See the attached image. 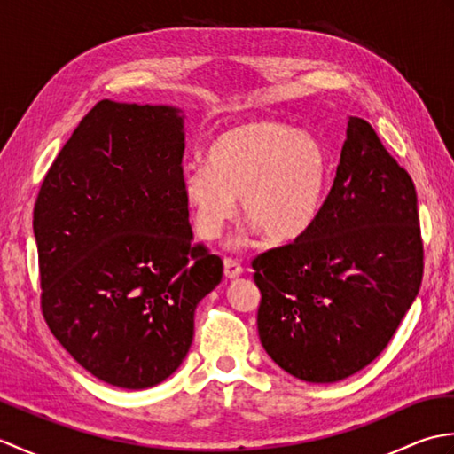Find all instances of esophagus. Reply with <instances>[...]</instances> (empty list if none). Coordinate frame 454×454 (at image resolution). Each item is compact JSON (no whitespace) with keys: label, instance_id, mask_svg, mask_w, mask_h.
Listing matches in <instances>:
<instances>
[{"label":"esophagus","instance_id":"34e87169","mask_svg":"<svg viewBox=\"0 0 454 454\" xmlns=\"http://www.w3.org/2000/svg\"><path fill=\"white\" fill-rule=\"evenodd\" d=\"M242 265H239L236 259H224V275H226V278H238L239 275H242Z\"/></svg>","mask_w":454,"mask_h":454}]
</instances>
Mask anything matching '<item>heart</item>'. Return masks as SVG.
<instances>
[{"label": "heart", "mask_w": 454, "mask_h": 454, "mask_svg": "<svg viewBox=\"0 0 454 454\" xmlns=\"http://www.w3.org/2000/svg\"><path fill=\"white\" fill-rule=\"evenodd\" d=\"M207 163L183 173V199L202 239L220 236L242 215L275 244L301 238L320 212L327 181L325 150L312 134L277 121H252L222 132Z\"/></svg>", "instance_id": "b5f03b06"}]
</instances>
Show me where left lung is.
<instances>
[{"label": "left lung", "mask_w": 454, "mask_h": 454, "mask_svg": "<svg viewBox=\"0 0 454 454\" xmlns=\"http://www.w3.org/2000/svg\"><path fill=\"white\" fill-rule=\"evenodd\" d=\"M259 340L288 374L337 382L372 363L416 301V185L369 122L347 119L333 185L306 232L257 255Z\"/></svg>", "instance_id": "left-lung-1"}]
</instances>
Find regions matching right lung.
<instances>
[{
    "instance_id": "right-lung-1",
    "label": "right lung",
    "mask_w": 454,
    "mask_h": 454,
    "mask_svg": "<svg viewBox=\"0 0 454 454\" xmlns=\"http://www.w3.org/2000/svg\"><path fill=\"white\" fill-rule=\"evenodd\" d=\"M179 109L99 101L38 191L41 310L64 349L119 388L156 387L185 359L222 259L192 244Z\"/></svg>"
}]
</instances>
